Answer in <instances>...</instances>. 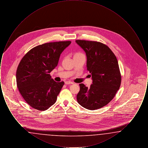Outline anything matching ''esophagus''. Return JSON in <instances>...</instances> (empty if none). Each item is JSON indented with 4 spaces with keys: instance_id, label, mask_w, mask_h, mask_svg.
Wrapping results in <instances>:
<instances>
[{
    "instance_id": "obj_1",
    "label": "esophagus",
    "mask_w": 148,
    "mask_h": 148,
    "mask_svg": "<svg viewBox=\"0 0 148 148\" xmlns=\"http://www.w3.org/2000/svg\"><path fill=\"white\" fill-rule=\"evenodd\" d=\"M65 84L66 85L73 84V83L72 82H71V81H66V82H65Z\"/></svg>"
}]
</instances>
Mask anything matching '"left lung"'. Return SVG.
<instances>
[{
	"label": "left lung",
	"mask_w": 148,
	"mask_h": 148,
	"mask_svg": "<svg viewBox=\"0 0 148 148\" xmlns=\"http://www.w3.org/2000/svg\"><path fill=\"white\" fill-rule=\"evenodd\" d=\"M75 42L86 53L87 71L92 80L89 88L79 84L77 103L89 110L98 109L107 105L119 89L121 77L117 59L103 43L84 40Z\"/></svg>",
	"instance_id": "8db88e82"
}]
</instances>
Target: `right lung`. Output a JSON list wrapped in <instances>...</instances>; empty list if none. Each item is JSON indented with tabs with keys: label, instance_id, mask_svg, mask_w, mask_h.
Here are the masks:
<instances>
[{
	"label": "right lung",
	"instance_id": "obj_1",
	"mask_svg": "<svg viewBox=\"0 0 148 148\" xmlns=\"http://www.w3.org/2000/svg\"><path fill=\"white\" fill-rule=\"evenodd\" d=\"M71 41L45 43L30 50L18 65L16 80L22 97L29 106L44 111L56 102L64 82H56L50 73Z\"/></svg>",
	"mask_w": 148,
	"mask_h": 148
}]
</instances>
